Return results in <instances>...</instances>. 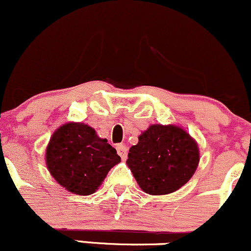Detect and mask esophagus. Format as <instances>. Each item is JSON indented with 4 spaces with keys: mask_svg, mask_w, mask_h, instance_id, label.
<instances>
[{
    "mask_svg": "<svg viewBox=\"0 0 251 251\" xmlns=\"http://www.w3.org/2000/svg\"><path fill=\"white\" fill-rule=\"evenodd\" d=\"M116 150H117V153L118 155H120L121 158L125 160V159H126V155H128V148H126L125 145L123 144H118L117 146H116Z\"/></svg>",
    "mask_w": 251,
    "mask_h": 251,
    "instance_id": "esophagus-1",
    "label": "esophagus"
}]
</instances>
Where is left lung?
Returning <instances> with one entry per match:
<instances>
[{"label":"left lung","mask_w":251,"mask_h":251,"mask_svg":"<svg viewBox=\"0 0 251 251\" xmlns=\"http://www.w3.org/2000/svg\"><path fill=\"white\" fill-rule=\"evenodd\" d=\"M199 160L198 145L187 131L176 126L153 125L130 147L126 164L145 193L165 195L191 178Z\"/></svg>","instance_id":"left-lung-1"}]
</instances>
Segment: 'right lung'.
<instances>
[{
    "instance_id": "obj_1",
    "label": "right lung",
    "mask_w": 251,
    "mask_h": 251,
    "mask_svg": "<svg viewBox=\"0 0 251 251\" xmlns=\"http://www.w3.org/2000/svg\"><path fill=\"white\" fill-rule=\"evenodd\" d=\"M121 157L106 139L83 123H67L53 133L47 148L50 174L71 193L90 195L98 189Z\"/></svg>"
}]
</instances>
